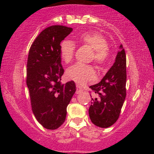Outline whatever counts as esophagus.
<instances>
[{"instance_id":"obj_1","label":"esophagus","mask_w":154,"mask_h":154,"mask_svg":"<svg viewBox=\"0 0 154 154\" xmlns=\"http://www.w3.org/2000/svg\"><path fill=\"white\" fill-rule=\"evenodd\" d=\"M83 88H82V87L80 86V85H77V90H76V93L77 94H80V93H81L82 91H83Z\"/></svg>"}]
</instances>
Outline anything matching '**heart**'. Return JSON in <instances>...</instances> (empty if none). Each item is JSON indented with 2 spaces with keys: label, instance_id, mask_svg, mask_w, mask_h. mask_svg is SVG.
Returning <instances> with one entry per match:
<instances>
[{
  "label": "heart",
  "instance_id": "b5f03b06",
  "mask_svg": "<svg viewBox=\"0 0 154 154\" xmlns=\"http://www.w3.org/2000/svg\"><path fill=\"white\" fill-rule=\"evenodd\" d=\"M74 43H80L92 50L91 60H94L99 69H103L109 57V49L106 40L103 35L96 32H85L74 38ZM75 47L72 42L64 40L60 43V54L66 63L72 60ZM67 77L76 83H85L95 78V71L91 65L76 63L69 67L66 71Z\"/></svg>",
  "mask_w": 154,
  "mask_h": 154
}]
</instances>
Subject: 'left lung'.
Here are the masks:
<instances>
[{"instance_id":"8db88e82","label":"left lung","mask_w":154,"mask_h":154,"mask_svg":"<svg viewBox=\"0 0 154 154\" xmlns=\"http://www.w3.org/2000/svg\"><path fill=\"white\" fill-rule=\"evenodd\" d=\"M120 48L114 64L101 81L89 87L95 97L91 98L88 109L89 118L94 125L102 128L116 123L126 97V54L122 45Z\"/></svg>"}]
</instances>
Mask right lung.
Masks as SVG:
<instances>
[{
	"mask_svg": "<svg viewBox=\"0 0 154 154\" xmlns=\"http://www.w3.org/2000/svg\"><path fill=\"white\" fill-rule=\"evenodd\" d=\"M72 30L62 25L48 27L40 32L29 51L27 86L31 106L38 123L48 130H56L64 123L67 106L76 91L74 81L60 82L64 73L60 42Z\"/></svg>",
	"mask_w": 154,
	"mask_h": 154,
	"instance_id": "1",
	"label": "right lung"
}]
</instances>
